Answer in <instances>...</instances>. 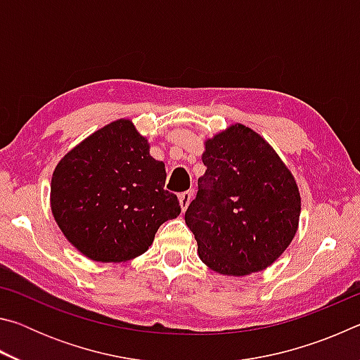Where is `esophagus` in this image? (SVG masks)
I'll return each mask as SVG.
<instances>
[{
	"label": "esophagus",
	"mask_w": 360,
	"mask_h": 360,
	"mask_svg": "<svg viewBox=\"0 0 360 360\" xmlns=\"http://www.w3.org/2000/svg\"><path fill=\"white\" fill-rule=\"evenodd\" d=\"M192 191H187V192H182V193H179V205H181V208H182V211H184L187 206H188V203H191V200H192Z\"/></svg>",
	"instance_id": "34e87169"
}]
</instances>
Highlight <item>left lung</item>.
<instances>
[{
    "mask_svg": "<svg viewBox=\"0 0 360 360\" xmlns=\"http://www.w3.org/2000/svg\"><path fill=\"white\" fill-rule=\"evenodd\" d=\"M206 172L186 224L198 255L221 275L245 276L271 265L295 236L300 193L264 138L231 125L205 144Z\"/></svg>",
    "mask_w": 360,
    "mask_h": 360,
    "instance_id": "obj_1",
    "label": "left lung"
}]
</instances>
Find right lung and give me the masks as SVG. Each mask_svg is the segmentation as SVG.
I'll return each mask as SVG.
<instances>
[{
	"label": "right lung",
	"mask_w": 360,
	"mask_h": 360,
	"mask_svg": "<svg viewBox=\"0 0 360 360\" xmlns=\"http://www.w3.org/2000/svg\"><path fill=\"white\" fill-rule=\"evenodd\" d=\"M165 181V163L149 155L148 139L131 120H115L60 160L51 184L53 217L85 257L135 259L148 251L158 227L181 212Z\"/></svg>",
	"instance_id": "1"
}]
</instances>
